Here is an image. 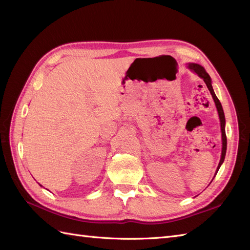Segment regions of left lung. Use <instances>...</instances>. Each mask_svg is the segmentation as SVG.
<instances>
[{
	"instance_id": "8db88e82",
	"label": "left lung",
	"mask_w": 250,
	"mask_h": 250,
	"mask_svg": "<svg viewBox=\"0 0 250 250\" xmlns=\"http://www.w3.org/2000/svg\"><path fill=\"white\" fill-rule=\"evenodd\" d=\"M188 67L192 71H194L196 74L198 75L199 77H201L204 82H206V84L209 90V93L211 95V97H213V99L215 101V104H216V107H217V110H218V113H219V118H220V124H221V131H222V154H221V160H220V163H219L218 165V168H217V172L219 170V168H220V166L222 165L224 158H225V153H226V134H225V118H224V112H223V108H222V105L220 103V101H219V99L217 98V96L215 95L214 90H213V87H211V83H210V77L209 75L206 72V70L203 69V67L197 63H190L188 64ZM217 174V173H216Z\"/></svg>"
}]
</instances>
